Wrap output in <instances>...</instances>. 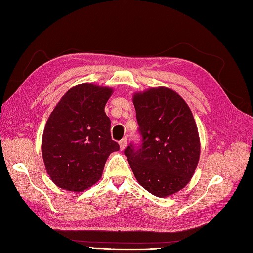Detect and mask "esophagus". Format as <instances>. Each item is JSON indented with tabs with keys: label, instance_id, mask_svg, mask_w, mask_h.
I'll use <instances>...</instances> for the list:
<instances>
[{
	"label": "esophagus",
	"instance_id": "obj_1",
	"mask_svg": "<svg viewBox=\"0 0 253 253\" xmlns=\"http://www.w3.org/2000/svg\"><path fill=\"white\" fill-rule=\"evenodd\" d=\"M126 146H127V139L126 138H123L122 140L120 141V148H121V150L125 149Z\"/></svg>",
	"mask_w": 253,
	"mask_h": 253
}]
</instances>
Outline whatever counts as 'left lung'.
<instances>
[{"mask_svg": "<svg viewBox=\"0 0 253 253\" xmlns=\"http://www.w3.org/2000/svg\"><path fill=\"white\" fill-rule=\"evenodd\" d=\"M140 143L124 153L136 179L157 197L182 189L195 173L200 140L192 113L184 99L169 88L133 95Z\"/></svg>", "mask_w": 253, "mask_h": 253, "instance_id": "1", "label": "left lung"}]
</instances>
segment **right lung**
Wrapping results in <instances>:
<instances>
[{
  "instance_id": "obj_1",
  "label": "right lung",
  "mask_w": 253,
  "mask_h": 253,
  "mask_svg": "<svg viewBox=\"0 0 253 253\" xmlns=\"http://www.w3.org/2000/svg\"><path fill=\"white\" fill-rule=\"evenodd\" d=\"M112 92L92 84H78L51 113L41 150L47 174L62 189L79 192L94 185L109 155L120 150L104 112Z\"/></svg>"
}]
</instances>
